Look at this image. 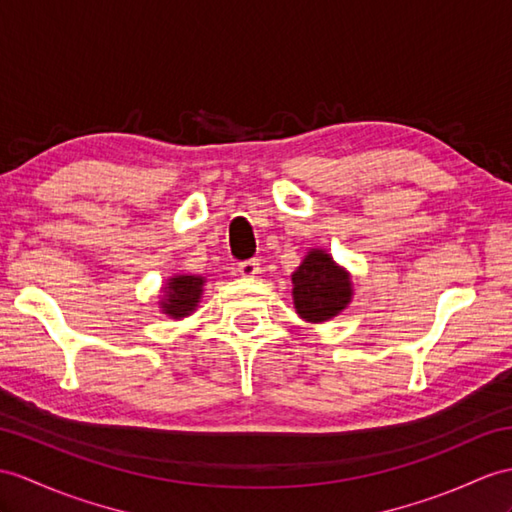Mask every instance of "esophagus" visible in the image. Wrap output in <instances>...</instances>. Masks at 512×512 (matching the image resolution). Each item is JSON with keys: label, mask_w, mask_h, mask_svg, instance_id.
<instances>
[{"label": "esophagus", "mask_w": 512, "mask_h": 512, "mask_svg": "<svg viewBox=\"0 0 512 512\" xmlns=\"http://www.w3.org/2000/svg\"><path fill=\"white\" fill-rule=\"evenodd\" d=\"M260 271V263L258 260H243V263H239V276L241 278H254L256 273Z\"/></svg>", "instance_id": "34e87169"}]
</instances>
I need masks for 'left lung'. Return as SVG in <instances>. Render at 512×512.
I'll use <instances>...</instances> for the list:
<instances>
[{
  "label": "left lung",
  "instance_id": "left-lung-1",
  "mask_svg": "<svg viewBox=\"0 0 512 512\" xmlns=\"http://www.w3.org/2000/svg\"><path fill=\"white\" fill-rule=\"evenodd\" d=\"M291 282L295 313L308 323H326L352 304V273L321 247L308 249Z\"/></svg>",
  "mask_w": 512,
  "mask_h": 512
}]
</instances>
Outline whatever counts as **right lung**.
<instances>
[{"label": "right lung", "instance_id": "right-lung-1", "mask_svg": "<svg viewBox=\"0 0 512 512\" xmlns=\"http://www.w3.org/2000/svg\"><path fill=\"white\" fill-rule=\"evenodd\" d=\"M204 276H191V273H173L160 286L158 308L169 319H184L193 315L204 295Z\"/></svg>", "mask_w": 512, "mask_h": 512}]
</instances>
